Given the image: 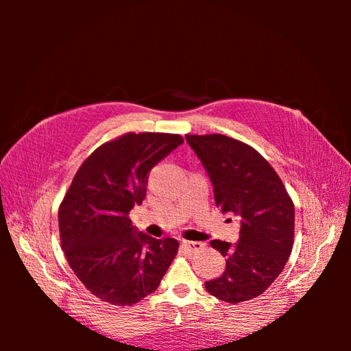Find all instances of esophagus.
Returning a JSON list of instances; mask_svg holds the SVG:
<instances>
[{
  "mask_svg": "<svg viewBox=\"0 0 351 351\" xmlns=\"http://www.w3.org/2000/svg\"><path fill=\"white\" fill-rule=\"evenodd\" d=\"M183 246L189 250V252H196L199 250L202 246H204V243L200 241H189V240H183Z\"/></svg>",
  "mask_w": 351,
  "mask_h": 351,
  "instance_id": "1",
  "label": "esophagus"
}]
</instances>
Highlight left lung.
Returning <instances> with one entry per match:
<instances>
[{"label": "left lung", "instance_id": "1", "mask_svg": "<svg viewBox=\"0 0 351 351\" xmlns=\"http://www.w3.org/2000/svg\"><path fill=\"white\" fill-rule=\"evenodd\" d=\"M204 164L222 214L241 218L240 239L212 240L226 258V271L205 282L227 303L261 295L282 272L294 243V204L278 174L256 149L224 134H186Z\"/></svg>", "mask_w": 351, "mask_h": 351}]
</instances>
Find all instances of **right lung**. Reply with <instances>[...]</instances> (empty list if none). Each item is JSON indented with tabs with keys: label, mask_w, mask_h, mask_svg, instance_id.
Wrapping results in <instances>:
<instances>
[{
	"label": "right lung",
	"mask_w": 351,
	"mask_h": 351,
	"mask_svg": "<svg viewBox=\"0 0 351 351\" xmlns=\"http://www.w3.org/2000/svg\"><path fill=\"white\" fill-rule=\"evenodd\" d=\"M183 143L171 133H125L84 159L58 209L61 247L83 285L98 299L132 306L154 293L178 250L132 226L146 197L151 169Z\"/></svg>",
	"instance_id": "1"
}]
</instances>
